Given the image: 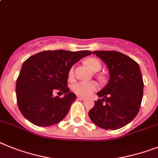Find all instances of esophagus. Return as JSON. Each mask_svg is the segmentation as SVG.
<instances>
[{
  "instance_id": "obj_1",
  "label": "esophagus",
  "mask_w": 158,
  "mask_h": 158,
  "mask_svg": "<svg viewBox=\"0 0 158 158\" xmlns=\"http://www.w3.org/2000/svg\"><path fill=\"white\" fill-rule=\"evenodd\" d=\"M78 99H80V100H85L86 98L85 97H83V96H78Z\"/></svg>"
}]
</instances>
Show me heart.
<instances>
[{"mask_svg": "<svg viewBox=\"0 0 158 158\" xmlns=\"http://www.w3.org/2000/svg\"><path fill=\"white\" fill-rule=\"evenodd\" d=\"M86 64L92 71H98L101 68V63L98 59L91 58L86 60ZM74 76V69L69 71V78L72 79ZM98 88V84L95 82H79L73 86L72 89L75 93L81 96H87Z\"/></svg>", "mask_w": 158, "mask_h": 158, "instance_id": "b5f03b06", "label": "heart"}]
</instances>
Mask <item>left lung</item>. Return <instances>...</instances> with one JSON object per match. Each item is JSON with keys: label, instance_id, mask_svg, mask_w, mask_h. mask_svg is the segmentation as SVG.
I'll list each match as a JSON object with an SVG mask.
<instances>
[{"label": "left lung", "instance_id": "1", "mask_svg": "<svg viewBox=\"0 0 158 158\" xmlns=\"http://www.w3.org/2000/svg\"><path fill=\"white\" fill-rule=\"evenodd\" d=\"M108 67V84L97 93L99 99L88 112L94 124L116 130L129 124L140 110L143 98L142 75L138 63L118 51H93Z\"/></svg>", "mask_w": 158, "mask_h": 158}]
</instances>
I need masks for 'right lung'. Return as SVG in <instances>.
<instances>
[{"label": "right lung", "mask_w": 158, "mask_h": 158, "mask_svg": "<svg viewBox=\"0 0 158 158\" xmlns=\"http://www.w3.org/2000/svg\"><path fill=\"white\" fill-rule=\"evenodd\" d=\"M91 54L88 50H46L26 59L16 83L19 110L24 117L37 126L58 124L68 113L76 95L67 87L69 71L79 60ZM59 89L63 98L54 97Z\"/></svg>", "instance_id": "obj_1"}]
</instances>
